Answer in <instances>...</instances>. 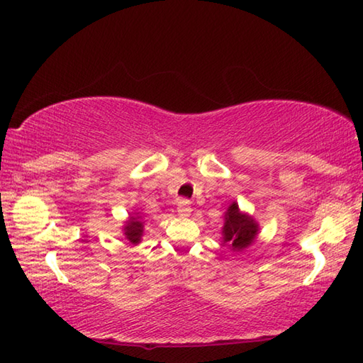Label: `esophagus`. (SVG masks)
Returning a JSON list of instances; mask_svg holds the SVG:
<instances>
[{"mask_svg": "<svg viewBox=\"0 0 363 363\" xmlns=\"http://www.w3.org/2000/svg\"><path fill=\"white\" fill-rule=\"evenodd\" d=\"M176 212H177V215H179V217H182V218L189 217L190 212H191V206H190V203L187 201V199H181V201H177Z\"/></svg>", "mask_w": 363, "mask_h": 363, "instance_id": "1", "label": "esophagus"}]
</instances>
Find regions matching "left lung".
I'll return each instance as SVG.
<instances>
[{"mask_svg":"<svg viewBox=\"0 0 363 363\" xmlns=\"http://www.w3.org/2000/svg\"><path fill=\"white\" fill-rule=\"evenodd\" d=\"M259 223L248 212L240 211L235 201L229 204L225 212V223L221 228V245L230 251L242 252L248 248L259 235Z\"/></svg>","mask_w":363,"mask_h":363,"instance_id":"obj_1","label":"left lung"}]
</instances>
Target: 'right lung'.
<instances>
[{"instance_id":"obj_1","label":"right lung","mask_w":363,"mask_h":363,"mask_svg":"<svg viewBox=\"0 0 363 363\" xmlns=\"http://www.w3.org/2000/svg\"><path fill=\"white\" fill-rule=\"evenodd\" d=\"M143 228H145V221L142 218V215L138 212H133L121 228L123 237H125V240H128L129 243L138 245L142 242L143 230H145Z\"/></svg>"}]
</instances>
